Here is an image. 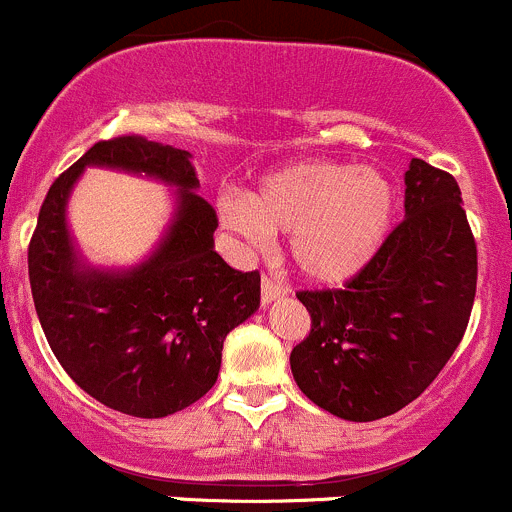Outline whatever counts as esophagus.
<instances>
[{
  "instance_id": "obj_1",
  "label": "esophagus",
  "mask_w": 512,
  "mask_h": 512,
  "mask_svg": "<svg viewBox=\"0 0 512 512\" xmlns=\"http://www.w3.org/2000/svg\"><path fill=\"white\" fill-rule=\"evenodd\" d=\"M283 296H286V286H281L278 281H273L271 276L261 278V303L263 306L271 301H276V298H283Z\"/></svg>"
}]
</instances>
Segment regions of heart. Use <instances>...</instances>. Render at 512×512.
Returning <instances> with one entry per match:
<instances>
[{"instance_id":"obj_1","label":"heart","mask_w":512,"mask_h":512,"mask_svg":"<svg viewBox=\"0 0 512 512\" xmlns=\"http://www.w3.org/2000/svg\"><path fill=\"white\" fill-rule=\"evenodd\" d=\"M219 214L254 249L268 244V234H291L296 271L321 286H341L386 244L396 189L371 166L301 161L268 174L246 201L224 199Z\"/></svg>"}]
</instances>
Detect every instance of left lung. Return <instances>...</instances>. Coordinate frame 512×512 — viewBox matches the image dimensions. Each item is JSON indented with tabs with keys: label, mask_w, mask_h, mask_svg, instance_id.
<instances>
[{
	"label": "left lung",
	"mask_w": 512,
	"mask_h": 512,
	"mask_svg": "<svg viewBox=\"0 0 512 512\" xmlns=\"http://www.w3.org/2000/svg\"><path fill=\"white\" fill-rule=\"evenodd\" d=\"M478 249L458 181L406 171V219L343 288L298 291L311 333L291 351L298 388L343 421L393 416L435 381L468 328Z\"/></svg>",
	"instance_id": "8db88e82"
}]
</instances>
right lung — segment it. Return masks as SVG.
I'll list each match as a JSON object with an SVG mask.
<instances>
[{
	"mask_svg": "<svg viewBox=\"0 0 512 512\" xmlns=\"http://www.w3.org/2000/svg\"><path fill=\"white\" fill-rule=\"evenodd\" d=\"M86 165L180 189L160 249L129 272L86 267L73 249L66 201ZM196 186L189 151L139 134L96 141L49 186L29 241L34 308L54 356L82 391L126 416L164 418L206 396L226 333L261 303L258 271H236L214 251L219 219Z\"/></svg>",
	"mask_w": 512,
	"mask_h": 512,
	"instance_id": "right-lung-1",
	"label": "right lung"
}]
</instances>
